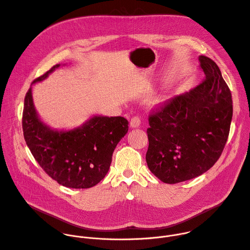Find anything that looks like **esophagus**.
Wrapping results in <instances>:
<instances>
[{"label": "esophagus", "instance_id": "obj_1", "mask_svg": "<svg viewBox=\"0 0 250 250\" xmlns=\"http://www.w3.org/2000/svg\"><path fill=\"white\" fill-rule=\"evenodd\" d=\"M140 123H141L140 118L138 116H134L130 120V126L131 127H138L140 125Z\"/></svg>", "mask_w": 250, "mask_h": 250}]
</instances>
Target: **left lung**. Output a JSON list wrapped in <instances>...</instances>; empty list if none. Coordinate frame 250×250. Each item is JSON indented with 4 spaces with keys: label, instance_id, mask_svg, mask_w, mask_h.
Wrapping results in <instances>:
<instances>
[{
    "label": "left lung",
    "instance_id": "obj_1",
    "mask_svg": "<svg viewBox=\"0 0 250 250\" xmlns=\"http://www.w3.org/2000/svg\"><path fill=\"white\" fill-rule=\"evenodd\" d=\"M206 78L148 117L149 170L164 183L193 179L213 166L223 153L232 118L231 93L215 61L201 55Z\"/></svg>",
    "mask_w": 250,
    "mask_h": 250
}]
</instances>
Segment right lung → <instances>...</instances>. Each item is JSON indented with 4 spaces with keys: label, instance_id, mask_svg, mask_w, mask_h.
I'll return each instance as SVG.
<instances>
[{
    "label": "right lung",
    "instance_id": "obj_1",
    "mask_svg": "<svg viewBox=\"0 0 250 250\" xmlns=\"http://www.w3.org/2000/svg\"><path fill=\"white\" fill-rule=\"evenodd\" d=\"M59 66L54 65L32 84L44 80ZM22 130L31 154L50 178L68 188L87 189L108 173L128 122L123 117H94L72 130H52L39 119L29 89L24 98Z\"/></svg>",
    "mask_w": 250,
    "mask_h": 250
}]
</instances>
